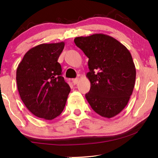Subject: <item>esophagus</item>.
Segmentation results:
<instances>
[{
    "mask_svg": "<svg viewBox=\"0 0 158 158\" xmlns=\"http://www.w3.org/2000/svg\"><path fill=\"white\" fill-rule=\"evenodd\" d=\"M72 81H73V84H74V85H76V84L79 82V78H77H77H73Z\"/></svg>",
    "mask_w": 158,
    "mask_h": 158,
    "instance_id": "esophagus-1",
    "label": "esophagus"
}]
</instances>
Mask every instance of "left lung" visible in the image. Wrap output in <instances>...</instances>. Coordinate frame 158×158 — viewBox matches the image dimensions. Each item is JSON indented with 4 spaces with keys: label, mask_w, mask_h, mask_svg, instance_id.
Returning a JSON list of instances; mask_svg holds the SVG:
<instances>
[{
    "label": "left lung",
    "mask_w": 158,
    "mask_h": 158,
    "mask_svg": "<svg viewBox=\"0 0 158 158\" xmlns=\"http://www.w3.org/2000/svg\"><path fill=\"white\" fill-rule=\"evenodd\" d=\"M74 42L88 57V102L100 116L114 117L127 105L135 87L136 68L131 53L106 34L79 36Z\"/></svg>",
    "instance_id": "8db88e82"
}]
</instances>
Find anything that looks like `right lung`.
Segmentation results:
<instances>
[{"instance_id": "1", "label": "right lung", "mask_w": 158, "mask_h": 158, "mask_svg": "<svg viewBox=\"0 0 158 158\" xmlns=\"http://www.w3.org/2000/svg\"><path fill=\"white\" fill-rule=\"evenodd\" d=\"M64 47L63 42L37 45L25 54L16 70L21 100L34 116L46 120L60 115L70 92L57 62Z\"/></svg>"}]
</instances>
